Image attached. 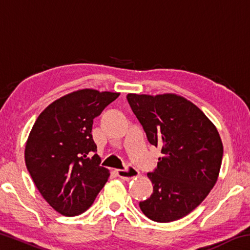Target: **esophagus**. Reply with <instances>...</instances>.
<instances>
[{
  "label": "esophagus",
  "mask_w": 250,
  "mask_h": 250,
  "mask_svg": "<svg viewBox=\"0 0 250 250\" xmlns=\"http://www.w3.org/2000/svg\"><path fill=\"white\" fill-rule=\"evenodd\" d=\"M116 172H117V175L125 181L135 179V177L140 175V172L135 170L134 167H128L126 170H117Z\"/></svg>",
  "instance_id": "1"
}]
</instances>
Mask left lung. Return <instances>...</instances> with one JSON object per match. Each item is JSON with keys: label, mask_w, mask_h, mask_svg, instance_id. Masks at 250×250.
Wrapping results in <instances>:
<instances>
[{"label": "left lung", "mask_w": 250, "mask_h": 250, "mask_svg": "<svg viewBox=\"0 0 250 250\" xmlns=\"http://www.w3.org/2000/svg\"><path fill=\"white\" fill-rule=\"evenodd\" d=\"M147 140L162 158L147 177L153 193L140 202L147 218L170 223L191 213L216 184L223 143L216 126L192 101L176 94L126 96Z\"/></svg>", "instance_id": "1"}]
</instances>
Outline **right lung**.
<instances>
[{
	"label": "right lung",
	"instance_id": "obj_1",
	"mask_svg": "<svg viewBox=\"0 0 250 250\" xmlns=\"http://www.w3.org/2000/svg\"><path fill=\"white\" fill-rule=\"evenodd\" d=\"M119 92L84 88L48 104L25 145V164L34 184L53 208L77 216L95 202L110 172L100 167L92 139L94 119Z\"/></svg>",
	"mask_w": 250,
	"mask_h": 250
}]
</instances>
